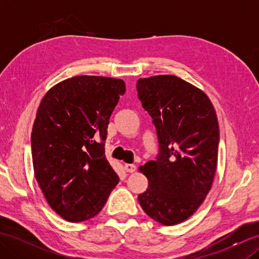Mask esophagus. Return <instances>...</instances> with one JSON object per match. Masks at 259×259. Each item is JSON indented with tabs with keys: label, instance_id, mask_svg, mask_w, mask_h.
<instances>
[{
	"label": "esophagus",
	"instance_id": "obj_1",
	"mask_svg": "<svg viewBox=\"0 0 259 259\" xmlns=\"http://www.w3.org/2000/svg\"><path fill=\"white\" fill-rule=\"evenodd\" d=\"M124 169L128 172H135L136 171V166H135V164H133V163H125L124 164Z\"/></svg>",
	"mask_w": 259,
	"mask_h": 259
}]
</instances>
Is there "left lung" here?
Masks as SVG:
<instances>
[{"label":"left lung","instance_id":"left-lung-1","mask_svg":"<svg viewBox=\"0 0 259 259\" xmlns=\"http://www.w3.org/2000/svg\"><path fill=\"white\" fill-rule=\"evenodd\" d=\"M139 100L156 126L159 153L140 171L149 186L138 196L144 211L164 226L183 223L211 188L219 126L205 92L176 75L137 82Z\"/></svg>","mask_w":259,"mask_h":259}]
</instances>
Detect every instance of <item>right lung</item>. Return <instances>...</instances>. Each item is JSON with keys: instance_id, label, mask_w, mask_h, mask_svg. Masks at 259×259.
Returning <instances> with one entry per match:
<instances>
[{"instance_id": "obj_1", "label": "right lung", "mask_w": 259, "mask_h": 259, "mask_svg": "<svg viewBox=\"0 0 259 259\" xmlns=\"http://www.w3.org/2000/svg\"><path fill=\"white\" fill-rule=\"evenodd\" d=\"M124 92L120 79L79 75L51 88L38 106L31 135L34 175L49 205L65 221L97 216L119 183L104 141Z\"/></svg>"}]
</instances>
